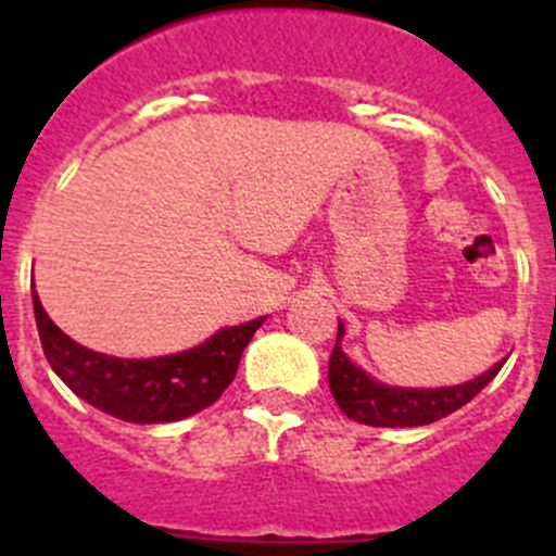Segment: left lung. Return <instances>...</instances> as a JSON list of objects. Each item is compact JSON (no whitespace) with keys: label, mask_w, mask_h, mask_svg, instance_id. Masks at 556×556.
<instances>
[{"label":"left lung","mask_w":556,"mask_h":556,"mask_svg":"<svg viewBox=\"0 0 556 556\" xmlns=\"http://www.w3.org/2000/svg\"><path fill=\"white\" fill-rule=\"evenodd\" d=\"M341 336H344V325L339 323V336H336V346L328 361L330 392L346 417L361 425H371V428H417V425H430L441 417H450L470 397L479 395L503 368V363H495L481 377L452 387H428V390L425 387H390L368 377L361 366H355L344 355Z\"/></svg>","instance_id":"left-lung-1"}]
</instances>
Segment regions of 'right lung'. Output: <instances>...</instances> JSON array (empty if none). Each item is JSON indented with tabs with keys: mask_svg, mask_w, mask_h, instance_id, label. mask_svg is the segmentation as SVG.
I'll use <instances>...</instances> for the list:
<instances>
[{
	"mask_svg": "<svg viewBox=\"0 0 556 556\" xmlns=\"http://www.w3.org/2000/svg\"><path fill=\"white\" fill-rule=\"evenodd\" d=\"M31 301L42 352L61 382L99 412L137 425L177 422L212 406L233 382L244 346L266 319L217 330L177 355L123 361L77 344L48 317L35 290Z\"/></svg>",
	"mask_w": 556,
	"mask_h": 556,
	"instance_id": "right-lung-1",
	"label": "right lung"
}]
</instances>
